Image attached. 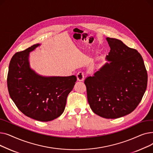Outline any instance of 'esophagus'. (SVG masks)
Here are the masks:
<instances>
[{
  "label": "esophagus",
  "mask_w": 153,
  "mask_h": 153,
  "mask_svg": "<svg viewBox=\"0 0 153 153\" xmlns=\"http://www.w3.org/2000/svg\"><path fill=\"white\" fill-rule=\"evenodd\" d=\"M77 79L79 81H82L84 79V74L83 72H79L77 74Z\"/></svg>",
  "instance_id": "34e87169"
}]
</instances>
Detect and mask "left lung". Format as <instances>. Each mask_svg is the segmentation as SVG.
Listing matches in <instances>:
<instances>
[{"mask_svg": "<svg viewBox=\"0 0 153 153\" xmlns=\"http://www.w3.org/2000/svg\"><path fill=\"white\" fill-rule=\"evenodd\" d=\"M109 61L84 84L88 102L95 114L105 118L125 116L137 107L146 91L148 74L141 55L121 40L107 38Z\"/></svg>", "mask_w": 153, "mask_h": 153, "instance_id": "left-lung-1", "label": "left lung"}]
</instances>
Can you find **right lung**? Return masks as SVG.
Segmentation results:
<instances>
[{
	"label": "right lung",
	"instance_id": "add662e5",
	"mask_svg": "<svg viewBox=\"0 0 153 153\" xmlns=\"http://www.w3.org/2000/svg\"><path fill=\"white\" fill-rule=\"evenodd\" d=\"M39 44L16 53L10 60L7 87L11 99L22 113L40 122L59 117L64 110L68 94L77 78L44 77L30 68L28 56Z\"/></svg>",
	"mask_w": 153,
	"mask_h": 153
}]
</instances>
